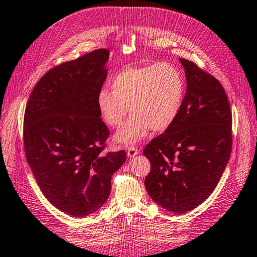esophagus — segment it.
I'll return each mask as SVG.
<instances>
[{"label":"esophagus","mask_w":257,"mask_h":257,"mask_svg":"<svg viewBox=\"0 0 257 257\" xmlns=\"http://www.w3.org/2000/svg\"><path fill=\"white\" fill-rule=\"evenodd\" d=\"M139 153L140 152H139V149L137 147H129L128 152H127L128 157H130V158H134L135 156H137Z\"/></svg>","instance_id":"esophagus-1"}]
</instances>
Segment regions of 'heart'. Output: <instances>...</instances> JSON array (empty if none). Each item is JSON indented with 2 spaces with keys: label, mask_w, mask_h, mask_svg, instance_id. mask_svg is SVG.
<instances>
[{
  "label": "heart",
  "mask_w": 257,
  "mask_h": 257,
  "mask_svg": "<svg viewBox=\"0 0 257 257\" xmlns=\"http://www.w3.org/2000/svg\"><path fill=\"white\" fill-rule=\"evenodd\" d=\"M110 90L101 89L95 103L103 122L112 128L122 124L115 135L122 145L140 142L150 130L162 133L172 125L182 110L186 84L182 72L172 63L129 67L110 81Z\"/></svg>",
  "instance_id": "1"
}]
</instances>
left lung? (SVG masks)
Listing matches in <instances>:
<instances>
[{
    "label": "left lung",
    "instance_id": "8db88e82",
    "mask_svg": "<svg viewBox=\"0 0 257 257\" xmlns=\"http://www.w3.org/2000/svg\"><path fill=\"white\" fill-rule=\"evenodd\" d=\"M186 94L177 119L144 149L145 187L156 204L183 214L207 199L232 153V111L223 85L186 59Z\"/></svg>",
    "mask_w": 257,
    "mask_h": 257
}]
</instances>
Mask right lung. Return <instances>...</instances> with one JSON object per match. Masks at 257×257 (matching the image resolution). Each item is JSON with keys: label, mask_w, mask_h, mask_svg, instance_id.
Instances as JSON below:
<instances>
[{"label": "right lung", "mask_w": 257, "mask_h": 257, "mask_svg": "<svg viewBox=\"0 0 257 257\" xmlns=\"http://www.w3.org/2000/svg\"><path fill=\"white\" fill-rule=\"evenodd\" d=\"M109 51L99 49L45 73L24 113V150L40 189L54 207L84 217L107 202L125 152L103 153L109 130L95 103Z\"/></svg>", "instance_id": "add662e5"}]
</instances>
